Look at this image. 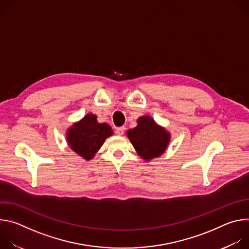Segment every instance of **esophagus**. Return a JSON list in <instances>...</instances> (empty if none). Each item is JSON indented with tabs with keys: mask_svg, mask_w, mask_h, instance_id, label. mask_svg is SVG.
<instances>
[{
	"mask_svg": "<svg viewBox=\"0 0 249 249\" xmlns=\"http://www.w3.org/2000/svg\"><path fill=\"white\" fill-rule=\"evenodd\" d=\"M124 131H125V127H124V126H121V127L116 128V134L119 135V136L123 135V134H124Z\"/></svg>",
	"mask_w": 249,
	"mask_h": 249,
	"instance_id": "1",
	"label": "esophagus"
}]
</instances>
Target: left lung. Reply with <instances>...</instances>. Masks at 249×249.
Returning <instances> with one entry per match:
<instances>
[{"label":"left lung","instance_id":"left-lung-1","mask_svg":"<svg viewBox=\"0 0 249 249\" xmlns=\"http://www.w3.org/2000/svg\"><path fill=\"white\" fill-rule=\"evenodd\" d=\"M127 135L138 155L147 160L162 155L170 138L169 134L149 116L140 117L137 127L129 130Z\"/></svg>","mask_w":249,"mask_h":249}]
</instances>
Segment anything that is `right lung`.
<instances>
[{
	"instance_id": "right-lung-1",
	"label": "right lung",
	"mask_w": 249,
	"mask_h": 249,
	"mask_svg": "<svg viewBox=\"0 0 249 249\" xmlns=\"http://www.w3.org/2000/svg\"><path fill=\"white\" fill-rule=\"evenodd\" d=\"M112 134L109 125L98 123L95 115L88 114L68 130L67 139L74 152L86 160H91L105 139Z\"/></svg>"
}]
</instances>
